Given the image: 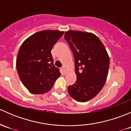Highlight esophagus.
<instances>
[{
    "mask_svg": "<svg viewBox=\"0 0 131 131\" xmlns=\"http://www.w3.org/2000/svg\"><path fill=\"white\" fill-rule=\"evenodd\" d=\"M62 70H63V72H64V73H67V70H66V69H65V67H64V66H63V67H62Z\"/></svg>",
    "mask_w": 131,
    "mask_h": 131,
    "instance_id": "34e87169",
    "label": "esophagus"
}]
</instances>
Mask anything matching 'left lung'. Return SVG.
<instances>
[{"label":"left lung","mask_w":131,"mask_h":131,"mask_svg":"<svg viewBox=\"0 0 131 131\" xmlns=\"http://www.w3.org/2000/svg\"><path fill=\"white\" fill-rule=\"evenodd\" d=\"M64 39L73 54L77 75L75 84L68 86V93L76 101L85 102L103 88L109 70V56L102 42L92 33L68 30Z\"/></svg>","instance_id":"8db88e82"}]
</instances>
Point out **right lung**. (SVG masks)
<instances>
[{
	"label": "right lung",
	"instance_id": "1",
	"mask_svg": "<svg viewBox=\"0 0 131 131\" xmlns=\"http://www.w3.org/2000/svg\"><path fill=\"white\" fill-rule=\"evenodd\" d=\"M64 31L43 30L31 35L21 46L16 59L18 75L25 88L42 94L53 87L61 73L53 64L51 50Z\"/></svg>",
	"mask_w": 131,
	"mask_h": 131
}]
</instances>
